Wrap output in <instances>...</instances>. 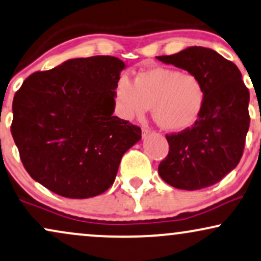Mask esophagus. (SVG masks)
Segmentation results:
<instances>
[{"label":"esophagus","instance_id":"1","mask_svg":"<svg viewBox=\"0 0 261 261\" xmlns=\"http://www.w3.org/2000/svg\"><path fill=\"white\" fill-rule=\"evenodd\" d=\"M148 134H149V130H148V128H142V136L146 137Z\"/></svg>","mask_w":261,"mask_h":261}]
</instances>
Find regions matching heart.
Segmentation results:
<instances>
[{
  "instance_id": "obj_1",
  "label": "heart",
  "mask_w": 261,
  "mask_h": 261,
  "mask_svg": "<svg viewBox=\"0 0 261 261\" xmlns=\"http://www.w3.org/2000/svg\"><path fill=\"white\" fill-rule=\"evenodd\" d=\"M119 113L124 119L151 115L166 131H180L195 123L202 110L204 88L199 77L174 68L153 67L138 72L134 82L121 78L115 85Z\"/></svg>"
}]
</instances>
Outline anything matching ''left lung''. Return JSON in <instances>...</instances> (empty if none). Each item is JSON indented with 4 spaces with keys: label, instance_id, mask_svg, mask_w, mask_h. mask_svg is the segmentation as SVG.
<instances>
[{
    "label": "left lung",
    "instance_id": "8db88e82",
    "mask_svg": "<svg viewBox=\"0 0 261 261\" xmlns=\"http://www.w3.org/2000/svg\"><path fill=\"white\" fill-rule=\"evenodd\" d=\"M158 60L195 74L204 101L195 124L167 135L169 155L159 165L164 182L199 190L222 180L239 165L249 128V91L233 62L216 50L189 47Z\"/></svg>",
    "mask_w": 261,
    "mask_h": 261
}]
</instances>
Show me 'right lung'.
Returning <instances> with one entry per match:
<instances>
[{"mask_svg":"<svg viewBox=\"0 0 261 261\" xmlns=\"http://www.w3.org/2000/svg\"><path fill=\"white\" fill-rule=\"evenodd\" d=\"M126 67L114 57L70 59L26 78L13 100L12 135L36 182L68 199L112 184L141 128L113 115L115 85Z\"/></svg>","mask_w":261,"mask_h":261,"instance_id":"right-lung-1","label":"right lung"}]
</instances>
